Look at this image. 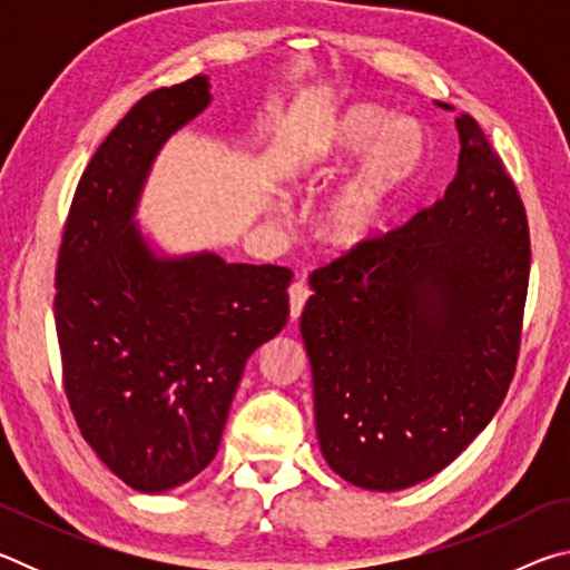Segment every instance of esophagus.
Returning a JSON list of instances; mask_svg holds the SVG:
<instances>
[{
    "instance_id": "obj_1",
    "label": "esophagus",
    "mask_w": 570,
    "mask_h": 570,
    "mask_svg": "<svg viewBox=\"0 0 570 570\" xmlns=\"http://www.w3.org/2000/svg\"><path fill=\"white\" fill-rule=\"evenodd\" d=\"M308 296H312V292H308V286L304 282H294L288 286V314H292V322H296L298 316H302Z\"/></svg>"
}]
</instances>
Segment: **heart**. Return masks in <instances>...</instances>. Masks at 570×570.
Segmentation results:
<instances>
[{"label":"heart","mask_w":570,"mask_h":570,"mask_svg":"<svg viewBox=\"0 0 570 570\" xmlns=\"http://www.w3.org/2000/svg\"><path fill=\"white\" fill-rule=\"evenodd\" d=\"M366 153L362 166L322 200L314 214L316 238L326 248L350 254L387 230L400 200L428 156V132L417 120L394 118L377 105H356L344 115L332 148L298 173L314 188Z\"/></svg>","instance_id":"1"}]
</instances>
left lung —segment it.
I'll return each mask as SVG.
<instances>
[{"label":"left lung","mask_w":570,"mask_h":570,"mask_svg":"<svg viewBox=\"0 0 570 570\" xmlns=\"http://www.w3.org/2000/svg\"><path fill=\"white\" fill-rule=\"evenodd\" d=\"M455 125L445 196L308 278L302 336L316 435L336 475L364 490H404L448 468L515 374L525 206L480 125L465 112Z\"/></svg>","instance_id":"obj_1"}]
</instances>
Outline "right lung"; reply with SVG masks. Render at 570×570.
I'll return each instance as SVG.
<instances>
[{
    "label": "right lung",
    "instance_id": "add662e5",
    "mask_svg": "<svg viewBox=\"0 0 570 570\" xmlns=\"http://www.w3.org/2000/svg\"><path fill=\"white\" fill-rule=\"evenodd\" d=\"M208 77L153 90L77 183L55 274L65 392L125 485L166 493L216 458L246 360L284 330V266L158 256L135 224L153 160L210 102Z\"/></svg>",
    "mask_w": 570,
    "mask_h": 570
}]
</instances>
